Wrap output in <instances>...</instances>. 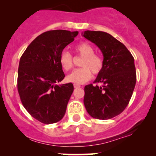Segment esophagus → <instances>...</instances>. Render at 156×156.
Here are the masks:
<instances>
[{"mask_svg":"<svg viewBox=\"0 0 156 156\" xmlns=\"http://www.w3.org/2000/svg\"><path fill=\"white\" fill-rule=\"evenodd\" d=\"M74 87H75V88H76V89H77V88H80V86L79 85V84L75 83V84H74Z\"/></svg>","mask_w":156,"mask_h":156,"instance_id":"34e87169","label":"esophagus"}]
</instances>
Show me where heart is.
Masks as SVG:
<instances>
[{
    "instance_id": "1",
    "label": "heart",
    "mask_w": 156,
    "mask_h": 156,
    "mask_svg": "<svg viewBox=\"0 0 156 156\" xmlns=\"http://www.w3.org/2000/svg\"><path fill=\"white\" fill-rule=\"evenodd\" d=\"M76 51L83 57L80 66L67 77V81L76 84H83L92 78V73L94 75L100 74L103 69V59L101 55L94 53V48L88 42H82L75 48ZM59 62L64 70L69 71L73 67V56L69 52L63 51L59 57Z\"/></svg>"
}]
</instances>
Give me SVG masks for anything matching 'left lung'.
<instances>
[{
	"mask_svg": "<svg viewBox=\"0 0 156 156\" xmlns=\"http://www.w3.org/2000/svg\"><path fill=\"white\" fill-rule=\"evenodd\" d=\"M82 35L101 49L103 69L94 83L84 87L83 103L91 117L109 119L125 110L133 94L136 73L134 58L122 42L103 31H86Z\"/></svg>",
	"mask_w": 156,
	"mask_h": 156,
	"instance_id": "8db88e82",
	"label": "left lung"
}]
</instances>
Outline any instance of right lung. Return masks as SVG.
<instances>
[{"mask_svg":"<svg viewBox=\"0 0 156 156\" xmlns=\"http://www.w3.org/2000/svg\"><path fill=\"white\" fill-rule=\"evenodd\" d=\"M78 34L66 30L44 32L32 41L20 60V101L27 112L44 124L57 122L65 114L74 87L71 83L57 84L65 77L59 57Z\"/></svg>","mask_w":156,"mask_h":156,"instance_id":"add662e5","label":"right lung"}]
</instances>
